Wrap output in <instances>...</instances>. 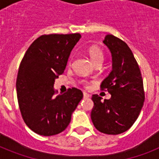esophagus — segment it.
<instances>
[{
  "label": "esophagus",
  "mask_w": 159,
  "mask_h": 159,
  "mask_svg": "<svg viewBox=\"0 0 159 159\" xmlns=\"http://www.w3.org/2000/svg\"><path fill=\"white\" fill-rule=\"evenodd\" d=\"M83 97L84 98H89L90 95L88 93H87V92H83Z\"/></svg>",
  "instance_id": "esophagus-1"
}]
</instances>
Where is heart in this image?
Masks as SVG:
<instances>
[{
	"label": "heart",
	"instance_id": "heart-1",
	"mask_svg": "<svg viewBox=\"0 0 159 159\" xmlns=\"http://www.w3.org/2000/svg\"><path fill=\"white\" fill-rule=\"evenodd\" d=\"M88 53H89L90 57L92 58V60L95 63H97L98 62H102L103 59H104V53L103 51L96 45L91 46L89 48H88ZM72 61V57L71 56L69 58V61H68V63L71 64V62ZM84 85L86 87H89V84L87 82H84Z\"/></svg>",
	"mask_w": 159,
	"mask_h": 159
}]
</instances>
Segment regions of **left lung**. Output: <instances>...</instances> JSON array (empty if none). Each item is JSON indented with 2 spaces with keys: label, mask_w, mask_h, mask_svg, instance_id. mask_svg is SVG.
Masks as SVG:
<instances>
[{
  "label": "left lung",
  "mask_w": 159,
  "mask_h": 159,
  "mask_svg": "<svg viewBox=\"0 0 159 159\" xmlns=\"http://www.w3.org/2000/svg\"><path fill=\"white\" fill-rule=\"evenodd\" d=\"M103 43L111 53L112 71L102 82L101 90L111 97L102 102L97 94L92 96L91 118L100 132L119 134L128 130L140 113L144 102L143 78L127 43L112 34H107Z\"/></svg>",
  "instance_id": "left-lung-1"
}]
</instances>
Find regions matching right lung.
I'll list each match as a JSON object with an SVG mask.
<instances>
[{
  "mask_svg": "<svg viewBox=\"0 0 159 159\" xmlns=\"http://www.w3.org/2000/svg\"><path fill=\"white\" fill-rule=\"evenodd\" d=\"M81 38L78 33L43 34L26 51L19 67L16 92L25 123L34 133H61L71 121L83 94L76 87L55 96V78L63 73L70 53Z\"/></svg>",
  "mask_w": 159,
  "mask_h": 159,
  "instance_id": "1",
  "label": "right lung"
}]
</instances>
